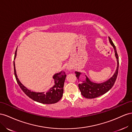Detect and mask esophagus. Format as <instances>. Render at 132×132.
Masks as SVG:
<instances>
[{"label":"esophagus","mask_w":132,"mask_h":132,"mask_svg":"<svg viewBox=\"0 0 132 132\" xmlns=\"http://www.w3.org/2000/svg\"><path fill=\"white\" fill-rule=\"evenodd\" d=\"M66 69L68 70H71V69H72V66H71V65H67L66 66Z\"/></svg>","instance_id":"obj_1"}]
</instances>
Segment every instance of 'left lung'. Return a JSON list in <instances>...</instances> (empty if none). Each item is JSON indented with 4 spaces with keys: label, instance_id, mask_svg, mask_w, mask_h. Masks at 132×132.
I'll use <instances>...</instances> for the list:
<instances>
[{
    "label": "left lung",
    "instance_id": "obj_1",
    "mask_svg": "<svg viewBox=\"0 0 132 132\" xmlns=\"http://www.w3.org/2000/svg\"><path fill=\"white\" fill-rule=\"evenodd\" d=\"M108 39L110 44L113 47L114 50L115 56L117 59V66L116 70L112 77L109 78L107 81L102 83H100V84L92 82L88 78V77L86 76L85 73H84L86 76V79L84 81H81L82 82L81 84H78V87L81 92L82 95L84 97L86 98H95L101 96L107 92L113 87V86L114 85L117 77L119 67L118 56L114 44L113 43L110 37H109ZM75 73L76 74V76L78 80L81 81L80 80V77L82 73L77 72V71H75Z\"/></svg>",
    "mask_w": 132,
    "mask_h": 132
}]
</instances>
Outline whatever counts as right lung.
<instances>
[{"label": "right lung", "instance_id": "1", "mask_svg": "<svg viewBox=\"0 0 132 132\" xmlns=\"http://www.w3.org/2000/svg\"><path fill=\"white\" fill-rule=\"evenodd\" d=\"M17 48L15 53L14 60L16 56ZM14 74L16 81L20 87L26 95L34 101H36L43 104H53L57 103L61 98L63 92V85L65 82L66 75L65 73L61 71L59 73H55L53 76L55 85L51 87L47 91L45 92H33L26 88L25 86L21 84V82L18 78L16 72L15 66V62L14 61Z\"/></svg>", "mask_w": 132, "mask_h": 132}]
</instances>
